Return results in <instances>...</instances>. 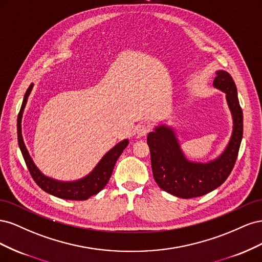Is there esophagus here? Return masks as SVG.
Segmentation results:
<instances>
[{"label":"esophagus","instance_id":"obj_1","mask_svg":"<svg viewBox=\"0 0 262 262\" xmlns=\"http://www.w3.org/2000/svg\"><path fill=\"white\" fill-rule=\"evenodd\" d=\"M149 130H150V128H149L148 124H146V123L140 124V125L137 126V134L139 137H144L149 132Z\"/></svg>","mask_w":262,"mask_h":262}]
</instances>
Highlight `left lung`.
I'll list each match as a JSON object with an SVG mask.
<instances>
[{
	"mask_svg": "<svg viewBox=\"0 0 262 262\" xmlns=\"http://www.w3.org/2000/svg\"><path fill=\"white\" fill-rule=\"evenodd\" d=\"M213 85L226 94L234 122L232 138L219 158L207 164L189 162L181 152L175 133L165 125L147 136L156 184L164 191L182 199L201 196L220 187L232 172L238 155L243 138V110L236 85L225 71H217Z\"/></svg>",
	"mask_w": 262,
	"mask_h": 262,
	"instance_id": "8db88e82",
	"label": "left lung"
}]
</instances>
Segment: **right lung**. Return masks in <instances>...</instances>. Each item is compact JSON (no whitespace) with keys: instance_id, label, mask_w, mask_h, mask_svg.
<instances>
[{"instance_id":"add662e5","label":"right lung","mask_w":262,"mask_h":262,"mask_svg":"<svg viewBox=\"0 0 262 262\" xmlns=\"http://www.w3.org/2000/svg\"><path fill=\"white\" fill-rule=\"evenodd\" d=\"M33 89V84H30L28 90L26 91L25 96L21 104V108L19 110L18 118H17V137H18V144L21 150V154L25 163L27 165V168L30 172L31 177L35 180L36 184L40 187L43 191L48 192L54 196L61 198V199L66 200H87L90 196L97 194L100 190L104 188L112 176L116 162L123 152V149L129 144L128 140H123L120 143H118L114 148H112L109 152L101 158V161L98 165L95 167V169L90 173L89 176L85 178L72 181V182H62L51 179L49 177L45 176L43 173L39 170L36 165L34 164L33 160L28 154V150L24 143V140L21 137V117L24 108L26 106V102L28 99L29 94Z\"/></svg>"}]
</instances>
